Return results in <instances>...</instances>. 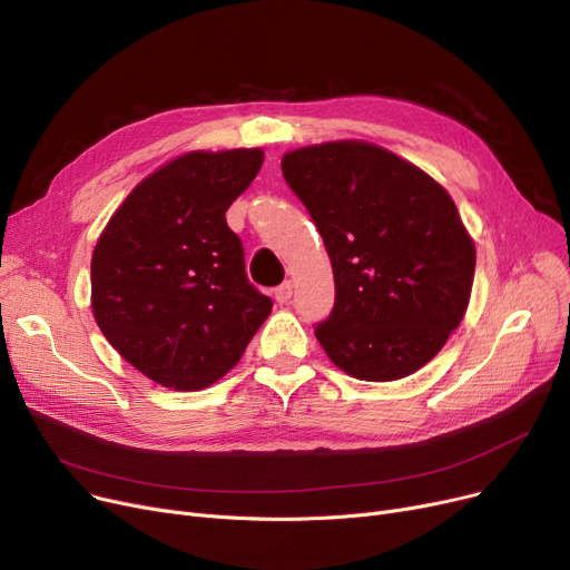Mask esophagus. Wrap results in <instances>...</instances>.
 <instances>
[{"label":"esophagus","mask_w":570,"mask_h":570,"mask_svg":"<svg viewBox=\"0 0 570 570\" xmlns=\"http://www.w3.org/2000/svg\"><path fill=\"white\" fill-rule=\"evenodd\" d=\"M274 294H276V302H278V304H287L289 296H292V283L285 281L283 285H278V287L274 289Z\"/></svg>","instance_id":"esophagus-1"}]
</instances>
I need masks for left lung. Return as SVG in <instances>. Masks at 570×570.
Returning <instances> with one entry per match:
<instances>
[{
	"label": "left lung",
	"mask_w": 570,
	"mask_h": 570,
	"mask_svg": "<svg viewBox=\"0 0 570 570\" xmlns=\"http://www.w3.org/2000/svg\"><path fill=\"white\" fill-rule=\"evenodd\" d=\"M334 268L336 302L315 336L352 377L399 381L439 355L462 322L475 246L445 189L364 141L292 150L281 161Z\"/></svg>",
	"instance_id": "8db88e82"
}]
</instances>
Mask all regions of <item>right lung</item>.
Returning <instances> with one entry per match:
<instances>
[{"label": "right lung", "mask_w": 570, "mask_h": 570, "mask_svg": "<svg viewBox=\"0 0 570 570\" xmlns=\"http://www.w3.org/2000/svg\"><path fill=\"white\" fill-rule=\"evenodd\" d=\"M259 148L187 153L131 189L92 253L101 334L150 381L204 390L236 366L274 302L250 285L225 213Z\"/></svg>", "instance_id": "right-lung-1"}]
</instances>
